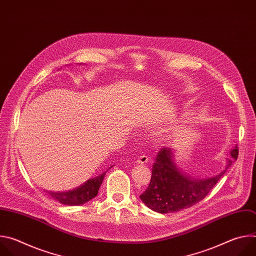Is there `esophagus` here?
<instances>
[{
    "label": "esophagus",
    "mask_w": 256,
    "mask_h": 256,
    "mask_svg": "<svg viewBox=\"0 0 256 256\" xmlns=\"http://www.w3.org/2000/svg\"><path fill=\"white\" fill-rule=\"evenodd\" d=\"M149 157L148 156H146V155H142V156H140L138 158V160H136V163H138V164H146V163H148L149 162Z\"/></svg>",
    "instance_id": "obj_1"
}]
</instances>
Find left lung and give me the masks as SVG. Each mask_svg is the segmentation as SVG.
I'll use <instances>...</instances> for the list:
<instances>
[{"mask_svg":"<svg viewBox=\"0 0 256 256\" xmlns=\"http://www.w3.org/2000/svg\"><path fill=\"white\" fill-rule=\"evenodd\" d=\"M230 156L220 173L202 178L182 171L175 161V150L163 148L156 155L150 184L140 198L149 208L160 214L190 208L206 198L218 179L237 160V146L230 151Z\"/></svg>","mask_w":256,"mask_h":256,"instance_id":"1","label":"left lung"}]
</instances>
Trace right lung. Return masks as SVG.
<instances>
[{
	"label": "right lung",
	"instance_id": "add662e5",
	"mask_svg": "<svg viewBox=\"0 0 256 256\" xmlns=\"http://www.w3.org/2000/svg\"><path fill=\"white\" fill-rule=\"evenodd\" d=\"M110 167V168H112ZM106 171L97 177L87 180L82 186L68 192H48L44 190L52 198L66 206H80L94 198L101 186Z\"/></svg>",
	"mask_w": 256,
	"mask_h": 256
}]
</instances>
